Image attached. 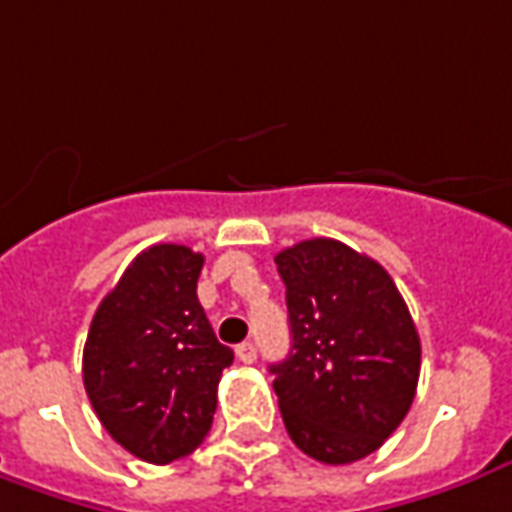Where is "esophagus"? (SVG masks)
Here are the masks:
<instances>
[{"instance_id": "obj_1", "label": "esophagus", "mask_w": 512, "mask_h": 512, "mask_svg": "<svg viewBox=\"0 0 512 512\" xmlns=\"http://www.w3.org/2000/svg\"><path fill=\"white\" fill-rule=\"evenodd\" d=\"M235 356L241 358L243 364H255V358H257V347L252 342H243L235 347Z\"/></svg>"}]
</instances>
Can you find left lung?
<instances>
[{"label": "left lung", "instance_id": "1", "mask_svg": "<svg viewBox=\"0 0 512 512\" xmlns=\"http://www.w3.org/2000/svg\"><path fill=\"white\" fill-rule=\"evenodd\" d=\"M285 283L291 353L271 364L294 446L325 465L384 446L415 401L420 339L381 263L333 238L274 257Z\"/></svg>", "mask_w": 512, "mask_h": 512}]
</instances>
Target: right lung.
<instances>
[{"label": "right lung", "instance_id": "obj_1", "mask_svg": "<svg viewBox=\"0 0 512 512\" xmlns=\"http://www.w3.org/2000/svg\"><path fill=\"white\" fill-rule=\"evenodd\" d=\"M201 266L204 255L179 243L145 249L103 297L83 347V387L103 429L154 465L207 437L232 364L198 302Z\"/></svg>", "mask_w": 512, "mask_h": 512}]
</instances>
